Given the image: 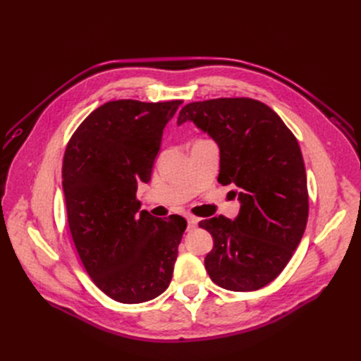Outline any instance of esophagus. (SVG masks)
Returning a JSON list of instances; mask_svg holds the SVG:
<instances>
[{
	"label": "esophagus",
	"instance_id": "obj_1",
	"mask_svg": "<svg viewBox=\"0 0 361 361\" xmlns=\"http://www.w3.org/2000/svg\"><path fill=\"white\" fill-rule=\"evenodd\" d=\"M187 221H188V232L194 231V228L197 227V224H199V220L195 216H188Z\"/></svg>",
	"mask_w": 361,
	"mask_h": 361
}]
</instances>
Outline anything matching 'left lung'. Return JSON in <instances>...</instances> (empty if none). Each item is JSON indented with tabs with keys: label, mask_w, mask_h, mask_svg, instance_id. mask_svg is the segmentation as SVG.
Masks as SVG:
<instances>
[{
	"label": "left lung",
	"mask_w": 361,
	"mask_h": 361,
	"mask_svg": "<svg viewBox=\"0 0 361 361\" xmlns=\"http://www.w3.org/2000/svg\"><path fill=\"white\" fill-rule=\"evenodd\" d=\"M192 122L220 149L221 185L241 203L235 220L200 221L214 238L204 257L207 274L227 290L267 286L285 269L309 216L307 178L297 138L265 104L220 97L185 105L178 125Z\"/></svg>",
	"instance_id": "left-lung-1"
}]
</instances>
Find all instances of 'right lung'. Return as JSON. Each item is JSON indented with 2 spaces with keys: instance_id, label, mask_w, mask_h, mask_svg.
Masks as SVG:
<instances>
[{
  "instance_id": "obj_1",
  "label": "right lung",
  "mask_w": 361,
  "mask_h": 361,
  "mask_svg": "<svg viewBox=\"0 0 361 361\" xmlns=\"http://www.w3.org/2000/svg\"><path fill=\"white\" fill-rule=\"evenodd\" d=\"M180 104L106 102L84 120L64 152L73 244L94 285L118 302L154 300L173 277L187 221L140 211L135 194L140 180H150L162 129Z\"/></svg>"
}]
</instances>
